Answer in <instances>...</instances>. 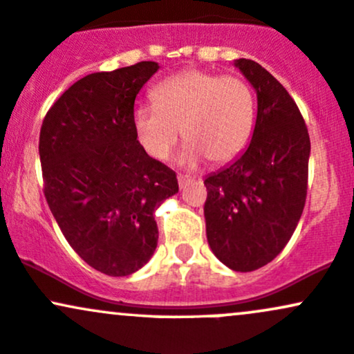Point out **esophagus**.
<instances>
[{
    "label": "esophagus",
    "instance_id": "34e87169",
    "mask_svg": "<svg viewBox=\"0 0 354 354\" xmlns=\"http://www.w3.org/2000/svg\"><path fill=\"white\" fill-rule=\"evenodd\" d=\"M177 180H178V187H180V189H184L185 185H187V184H191V182H192V178H191V177H187V176H178V177H177Z\"/></svg>",
    "mask_w": 354,
    "mask_h": 354
}]
</instances>
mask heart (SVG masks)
Here are the masks:
<instances>
[{"label": "heart", "mask_w": 354, "mask_h": 354, "mask_svg": "<svg viewBox=\"0 0 354 354\" xmlns=\"http://www.w3.org/2000/svg\"><path fill=\"white\" fill-rule=\"evenodd\" d=\"M257 97L252 86L236 75L184 71L153 89V104H140L133 127L143 150L167 160L184 130L187 147L180 162L189 167L209 158L227 163L238 157L253 135Z\"/></svg>", "instance_id": "heart-1"}]
</instances>
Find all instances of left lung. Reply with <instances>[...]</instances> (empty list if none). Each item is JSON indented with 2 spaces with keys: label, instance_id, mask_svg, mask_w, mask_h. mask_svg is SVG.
<instances>
[{
  "label": "left lung",
  "instance_id": "1",
  "mask_svg": "<svg viewBox=\"0 0 354 354\" xmlns=\"http://www.w3.org/2000/svg\"><path fill=\"white\" fill-rule=\"evenodd\" d=\"M234 66L257 91L258 113L245 153L204 185L212 253L234 272L270 263L294 234L307 197L310 140L285 87L250 59Z\"/></svg>",
  "mask_w": 354,
  "mask_h": 354
}]
</instances>
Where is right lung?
Masks as SVG:
<instances>
[{
  "label": "right lung",
  "instance_id": "right-lung-1",
  "mask_svg": "<svg viewBox=\"0 0 354 354\" xmlns=\"http://www.w3.org/2000/svg\"><path fill=\"white\" fill-rule=\"evenodd\" d=\"M158 71L138 62L74 82L44 118V194L75 253L109 277H127L157 248L153 212L178 192L172 169L143 150L135 97Z\"/></svg>",
  "mask_w": 354,
  "mask_h": 354
}]
</instances>
